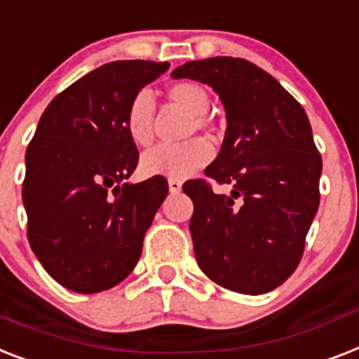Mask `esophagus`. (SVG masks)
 <instances>
[{"mask_svg":"<svg viewBox=\"0 0 359 359\" xmlns=\"http://www.w3.org/2000/svg\"><path fill=\"white\" fill-rule=\"evenodd\" d=\"M168 184H170L171 194H179L180 189H182V182H180V180H177V179H170V182H168Z\"/></svg>","mask_w":359,"mask_h":359,"instance_id":"34e87169","label":"esophagus"}]
</instances>
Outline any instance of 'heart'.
<instances>
[{"instance_id":"heart-1","label":"heart","mask_w":359,"mask_h":359,"mask_svg":"<svg viewBox=\"0 0 359 359\" xmlns=\"http://www.w3.org/2000/svg\"><path fill=\"white\" fill-rule=\"evenodd\" d=\"M168 97L180 109L189 114L186 138L197 133L212 136V123L208 112L210 95L203 84L194 81H180L168 86ZM125 130L133 144L147 147L154 138V103L153 95L147 90H140L130 99L123 118ZM212 158V147L205 140H189L180 145H158L142 156L140 171L145 177H165V179H186Z\"/></svg>"}]
</instances>
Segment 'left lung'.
I'll return each instance as SVG.
<instances>
[{
  "label": "left lung",
  "mask_w": 359,
  "mask_h": 359,
  "mask_svg": "<svg viewBox=\"0 0 359 359\" xmlns=\"http://www.w3.org/2000/svg\"><path fill=\"white\" fill-rule=\"evenodd\" d=\"M214 88L226 112L217 158L206 180H188L189 232L197 264L230 291L262 295L284 284L302 258L319 208L323 171L304 109L275 77L245 58L191 60L171 74Z\"/></svg>",
  "instance_id": "obj_1"
}]
</instances>
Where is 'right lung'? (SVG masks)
Here are the masks:
<instances>
[{
    "label": "right lung",
    "mask_w": 359,
    "mask_h": 359,
    "mask_svg": "<svg viewBox=\"0 0 359 359\" xmlns=\"http://www.w3.org/2000/svg\"><path fill=\"white\" fill-rule=\"evenodd\" d=\"M168 62L116 60L90 72L43 110L25 153L23 206L31 249L75 293L114 287L138 264L168 180L125 182L138 149L125 130L130 99Z\"/></svg>",
    "instance_id": "right-lung-1"
}]
</instances>
